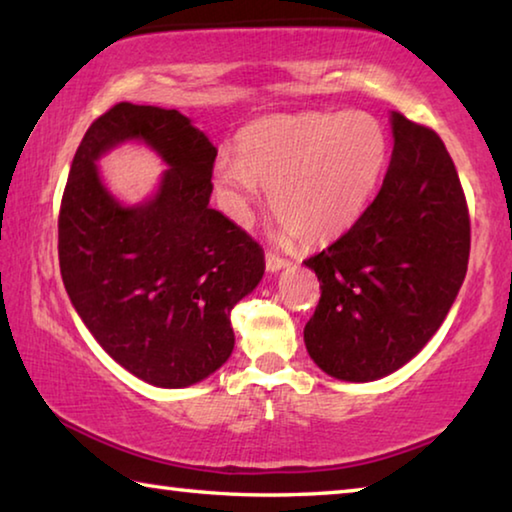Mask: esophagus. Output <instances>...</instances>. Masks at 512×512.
Returning <instances> with one entry per match:
<instances>
[{"mask_svg": "<svg viewBox=\"0 0 512 512\" xmlns=\"http://www.w3.org/2000/svg\"><path fill=\"white\" fill-rule=\"evenodd\" d=\"M287 264H289L287 259L280 257L277 253H273V250H268V253H266V268H268V271H271V273L280 271V268H284Z\"/></svg>", "mask_w": 512, "mask_h": 512, "instance_id": "esophagus-1", "label": "esophagus"}]
</instances>
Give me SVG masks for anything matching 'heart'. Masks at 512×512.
<instances>
[{
    "instance_id": "heart-1",
    "label": "heart",
    "mask_w": 512,
    "mask_h": 512,
    "mask_svg": "<svg viewBox=\"0 0 512 512\" xmlns=\"http://www.w3.org/2000/svg\"><path fill=\"white\" fill-rule=\"evenodd\" d=\"M388 137L363 112H302L250 124L239 155H221L214 178L239 219L271 192V210L305 246L329 244L366 212L388 167Z\"/></svg>"
}]
</instances>
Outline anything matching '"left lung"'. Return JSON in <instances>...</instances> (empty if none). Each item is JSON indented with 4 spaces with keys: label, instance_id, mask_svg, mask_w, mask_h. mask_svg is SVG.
<instances>
[{
    "label": "left lung",
    "instance_id": "obj_1",
    "mask_svg": "<svg viewBox=\"0 0 512 512\" xmlns=\"http://www.w3.org/2000/svg\"><path fill=\"white\" fill-rule=\"evenodd\" d=\"M393 137L375 201L305 259L320 282L305 345L345 381L386 377L411 361L443 325L470 259V212L443 140L402 112H393Z\"/></svg>",
    "mask_w": 512,
    "mask_h": 512
}]
</instances>
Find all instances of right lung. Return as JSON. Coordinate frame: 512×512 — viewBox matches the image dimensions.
Here are the masks:
<instances>
[{
    "label": "right lung",
    "instance_id": "right-lung-1",
    "mask_svg": "<svg viewBox=\"0 0 512 512\" xmlns=\"http://www.w3.org/2000/svg\"><path fill=\"white\" fill-rule=\"evenodd\" d=\"M142 139L170 164L149 204L121 208L93 160ZM216 149L178 110L121 101L92 121L60 201L58 262L85 327L119 366L162 388L219 370L230 311L264 275L257 241L210 207Z\"/></svg>",
    "mask_w": 512,
    "mask_h": 512
}]
</instances>
